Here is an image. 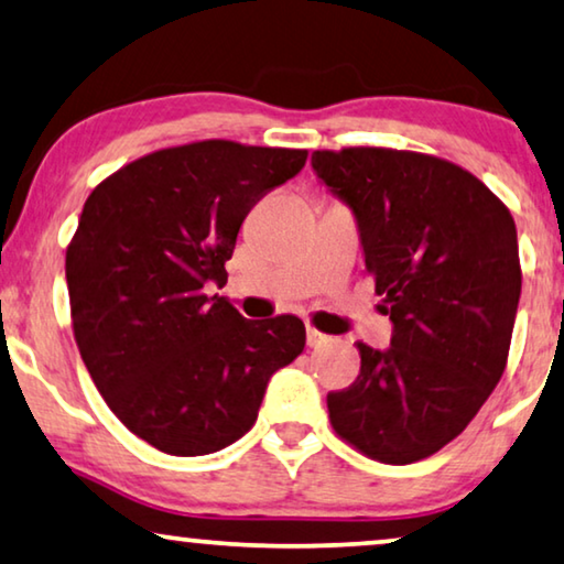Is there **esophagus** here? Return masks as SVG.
<instances>
[{"instance_id": "obj_1", "label": "esophagus", "mask_w": 564, "mask_h": 564, "mask_svg": "<svg viewBox=\"0 0 564 564\" xmlns=\"http://www.w3.org/2000/svg\"><path fill=\"white\" fill-rule=\"evenodd\" d=\"M332 341V336H326V334H322L318 329H314V326H308L306 329V344L308 347H324V344H329Z\"/></svg>"}]
</instances>
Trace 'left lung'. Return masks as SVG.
Segmentation results:
<instances>
[{"label":"left lung","instance_id":"obj_1","mask_svg":"<svg viewBox=\"0 0 564 564\" xmlns=\"http://www.w3.org/2000/svg\"><path fill=\"white\" fill-rule=\"evenodd\" d=\"M311 164L357 217L392 347L359 341V375L326 394L334 433L405 466L466 431L507 369L522 293L509 207L464 166L384 147L318 149Z\"/></svg>","mask_w":564,"mask_h":564}]
</instances>
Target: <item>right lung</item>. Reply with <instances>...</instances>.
Instances as JSON below:
<instances>
[{"label": "right lung", "instance_id": "add662e5", "mask_svg": "<svg viewBox=\"0 0 564 564\" xmlns=\"http://www.w3.org/2000/svg\"><path fill=\"white\" fill-rule=\"evenodd\" d=\"M306 156L192 141L133 159L83 205L65 253L75 341L113 415L162 453L242 438L271 375L304 351L299 316L250 322L205 283L228 281L242 220Z\"/></svg>", "mask_w": 564, "mask_h": 564}]
</instances>
